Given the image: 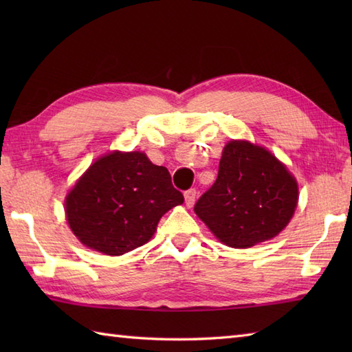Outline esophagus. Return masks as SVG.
Wrapping results in <instances>:
<instances>
[{"label": "esophagus", "instance_id": "34e87169", "mask_svg": "<svg viewBox=\"0 0 352 352\" xmlns=\"http://www.w3.org/2000/svg\"><path fill=\"white\" fill-rule=\"evenodd\" d=\"M195 199H197V190L195 189H189L184 192V203L188 207H192L195 204Z\"/></svg>", "mask_w": 352, "mask_h": 352}]
</instances>
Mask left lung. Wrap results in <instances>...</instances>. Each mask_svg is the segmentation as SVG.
Masks as SVG:
<instances>
[{"label": "left lung", "mask_w": 352, "mask_h": 352, "mask_svg": "<svg viewBox=\"0 0 352 352\" xmlns=\"http://www.w3.org/2000/svg\"><path fill=\"white\" fill-rule=\"evenodd\" d=\"M296 203V180L275 155L231 140L222 151L218 178L193 210L222 243L250 248L278 234Z\"/></svg>", "instance_id": "obj_1"}]
</instances>
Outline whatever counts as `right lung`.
<instances>
[{
  "label": "right lung",
  "instance_id": "right-lung-1",
  "mask_svg": "<svg viewBox=\"0 0 352 352\" xmlns=\"http://www.w3.org/2000/svg\"><path fill=\"white\" fill-rule=\"evenodd\" d=\"M184 203L169 170L144 153H110L96 160L65 201L66 218L80 242L121 256L153 237L162 216Z\"/></svg>",
  "mask_w": 352,
  "mask_h": 352
}]
</instances>
